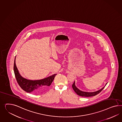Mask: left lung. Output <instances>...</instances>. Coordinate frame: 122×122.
I'll list each match as a JSON object with an SVG mask.
<instances>
[{"instance_id": "8db88e82", "label": "left lung", "mask_w": 122, "mask_h": 122, "mask_svg": "<svg viewBox=\"0 0 122 122\" xmlns=\"http://www.w3.org/2000/svg\"><path fill=\"white\" fill-rule=\"evenodd\" d=\"M107 83L106 84L105 86L103 87H102V89H100L98 91H94V92H86V91H81L79 89H78L76 85H75V81L73 82V84L72 85V87L74 91L75 92V93L77 94L78 95H79L80 96L82 97H91V96H94L95 95L99 94L101 91H102L105 87Z\"/></svg>"}]
</instances>
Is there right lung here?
<instances>
[{"label":"right lung","mask_w":122,"mask_h":122,"mask_svg":"<svg viewBox=\"0 0 122 122\" xmlns=\"http://www.w3.org/2000/svg\"><path fill=\"white\" fill-rule=\"evenodd\" d=\"M15 57L14 63V71L15 77L20 87L28 93H32L39 94L44 91L52 83L54 77L57 74H54L51 76L40 80H29L22 77L19 72L15 64Z\"/></svg>","instance_id":"1"}]
</instances>
